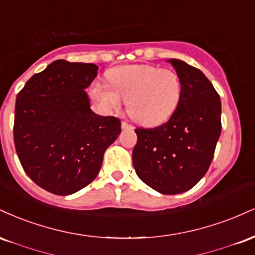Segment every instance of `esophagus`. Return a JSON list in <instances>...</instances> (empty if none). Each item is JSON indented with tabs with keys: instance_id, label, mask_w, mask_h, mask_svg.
Instances as JSON below:
<instances>
[{
	"instance_id": "esophagus-1",
	"label": "esophagus",
	"mask_w": 255,
	"mask_h": 255,
	"mask_svg": "<svg viewBox=\"0 0 255 255\" xmlns=\"http://www.w3.org/2000/svg\"><path fill=\"white\" fill-rule=\"evenodd\" d=\"M121 127H122V129H133V126L127 124V122H125V121L121 124Z\"/></svg>"
}]
</instances>
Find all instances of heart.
I'll list each match as a JSON object with an SVG mask.
<instances>
[{"instance_id":"heart-1","label":"heart","mask_w":255,"mask_h":255,"mask_svg":"<svg viewBox=\"0 0 255 255\" xmlns=\"http://www.w3.org/2000/svg\"><path fill=\"white\" fill-rule=\"evenodd\" d=\"M109 86L93 85V98L105 110H118L121 99L126 101L127 113L142 126L163 124L174 114L182 84L176 72L148 64L115 67L107 73Z\"/></svg>"}]
</instances>
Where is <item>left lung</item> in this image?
<instances>
[{"label":"left lung","instance_id":"obj_1","mask_svg":"<svg viewBox=\"0 0 255 255\" xmlns=\"http://www.w3.org/2000/svg\"><path fill=\"white\" fill-rule=\"evenodd\" d=\"M168 62L182 84L180 103L165 124L136 128L133 165L142 182L172 195L189 191L209 170L222 130V104L203 72L177 58Z\"/></svg>","mask_w":255,"mask_h":255}]
</instances>
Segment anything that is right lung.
I'll list each match as a JSON object with an SVG mask.
<instances>
[{
	"mask_svg": "<svg viewBox=\"0 0 255 255\" xmlns=\"http://www.w3.org/2000/svg\"><path fill=\"white\" fill-rule=\"evenodd\" d=\"M93 63L56 60L34 74L15 102L14 144L34 183L56 195L80 191L97 177L104 152L121 133V121L90 108L86 90Z\"/></svg>",
	"mask_w": 255,
	"mask_h": 255,
	"instance_id": "1",
	"label": "right lung"
}]
</instances>
